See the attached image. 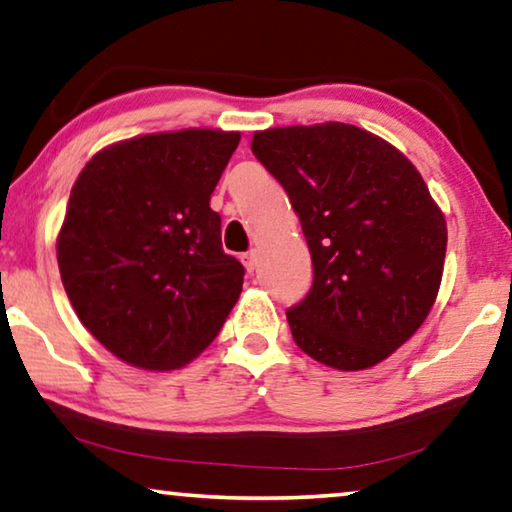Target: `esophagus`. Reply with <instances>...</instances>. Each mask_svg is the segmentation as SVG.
Returning a JSON list of instances; mask_svg holds the SVG:
<instances>
[{
  "label": "esophagus",
  "mask_w": 512,
  "mask_h": 512,
  "mask_svg": "<svg viewBox=\"0 0 512 512\" xmlns=\"http://www.w3.org/2000/svg\"><path fill=\"white\" fill-rule=\"evenodd\" d=\"M241 259H243V264H246L248 273H255V271H257V264H259V259H257V253H255V250H250V253L243 255Z\"/></svg>",
  "instance_id": "1"
}]
</instances>
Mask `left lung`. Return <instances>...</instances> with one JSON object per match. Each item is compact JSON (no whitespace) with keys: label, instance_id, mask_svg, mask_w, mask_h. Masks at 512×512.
Instances as JSON below:
<instances>
[{"label":"left lung","instance_id":"left-lung-1","mask_svg":"<svg viewBox=\"0 0 512 512\" xmlns=\"http://www.w3.org/2000/svg\"><path fill=\"white\" fill-rule=\"evenodd\" d=\"M253 154L299 213L312 287L287 308L315 361L365 370L404 345L437 299L446 220L398 149L363 128H269Z\"/></svg>","mask_w":512,"mask_h":512}]
</instances>
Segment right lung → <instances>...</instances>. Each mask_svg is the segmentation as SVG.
Here are the masks:
<instances>
[{"mask_svg": "<svg viewBox=\"0 0 512 512\" xmlns=\"http://www.w3.org/2000/svg\"><path fill=\"white\" fill-rule=\"evenodd\" d=\"M239 133L188 128L103 149L71 190L57 262L73 310L121 361L186 365L234 308L243 264L223 250L211 193Z\"/></svg>", "mask_w": 512, "mask_h": 512, "instance_id": "add662e5", "label": "right lung"}]
</instances>
